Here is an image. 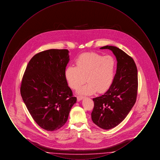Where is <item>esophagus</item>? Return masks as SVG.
I'll use <instances>...</instances> for the list:
<instances>
[{"label": "esophagus", "mask_w": 160, "mask_h": 160, "mask_svg": "<svg viewBox=\"0 0 160 160\" xmlns=\"http://www.w3.org/2000/svg\"><path fill=\"white\" fill-rule=\"evenodd\" d=\"M84 97H83V96H77V100L78 101H80V100H82V99H83V98Z\"/></svg>", "instance_id": "esophagus-1"}]
</instances>
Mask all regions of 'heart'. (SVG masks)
<instances>
[{
    "mask_svg": "<svg viewBox=\"0 0 160 160\" xmlns=\"http://www.w3.org/2000/svg\"><path fill=\"white\" fill-rule=\"evenodd\" d=\"M75 64V67L69 66L65 71V78L71 89L77 90L86 81L88 83L80 89L79 93L91 95L97 91H106L112 83L115 70L112 56L85 53L77 58Z\"/></svg>",
    "mask_w": 160,
    "mask_h": 160,
    "instance_id": "obj_1",
    "label": "heart"
}]
</instances>
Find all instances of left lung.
Segmentation results:
<instances>
[{
	"label": "left lung",
	"mask_w": 160,
	"mask_h": 160,
	"mask_svg": "<svg viewBox=\"0 0 160 160\" xmlns=\"http://www.w3.org/2000/svg\"><path fill=\"white\" fill-rule=\"evenodd\" d=\"M100 48L112 51L118 61L117 70L108 90L93 98L92 120L102 129H112L124 120L136 101L137 67L131 56L116 47L107 46Z\"/></svg>",
	"instance_id": "obj_1"
}]
</instances>
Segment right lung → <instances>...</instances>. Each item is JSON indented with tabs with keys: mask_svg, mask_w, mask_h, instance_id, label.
<instances>
[{
	"mask_svg": "<svg viewBox=\"0 0 160 160\" xmlns=\"http://www.w3.org/2000/svg\"><path fill=\"white\" fill-rule=\"evenodd\" d=\"M68 61L67 49L39 52L29 62L22 78L23 101L33 120L47 131L63 126L76 102L65 77Z\"/></svg>",
	"mask_w": 160,
	"mask_h": 160,
	"instance_id": "obj_1",
	"label": "right lung"
}]
</instances>
